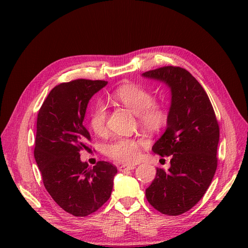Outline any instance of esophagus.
Instances as JSON below:
<instances>
[{
    "instance_id": "obj_1",
    "label": "esophagus",
    "mask_w": 248,
    "mask_h": 248,
    "mask_svg": "<svg viewBox=\"0 0 248 248\" xmlns=\"http://www.w3.org/2000/svg\"><path fill=\"white\" fill-rule=\"evenodd\" d=\"M134 169H136V166H134V164H128V166H127V164H123V166L119 167V170H121V171L132 170Z\"/></svg>"
}]
</instances>
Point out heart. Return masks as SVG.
<instances>
[{"instance_id": "b5f03b06", "label": "heart", "mask_w": 248, "mask_h": 248, "mask_svg": "<svg viewBox=\"0 0 248 248\" xmlns=\"http://www.w3.org/2000/svg\"><path fill=\"white\" fill-rule=\"evenodd\" d=\"M112 98L128 108L139 116L140 121L148 128H159L168 120V112L161 104L153 101L152 92L137 84L118 87L111 94ZM108 111L102 103H97L89 118L91 129L98 136L107 132ZM140 140L117 138L106 146V154L118 162L133 163L140 157Z\"/></svg>"}]
</instances>
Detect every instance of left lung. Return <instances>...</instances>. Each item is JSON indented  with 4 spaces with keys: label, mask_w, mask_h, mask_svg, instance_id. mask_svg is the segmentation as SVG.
Segmentation results:
<instances>
[{
    "label": "left lung",
    "mask_w": 248,
    "mask_h": 248,
    "mask_svg": "<svg viewBox=\"0 0 248 248\" xmlns=\"http://www.w3.org/2000/svg\"><path fill=\"white\" fill-rule=\"evenodd\" d=\"M142 76L164 81L171 92L167 130L152 147L171 157L170 168H157L146 198L157 211L177 216L198 204L212 182L219 126L204 88L186 69L164 66Z\"/></svg>",
    "instance_id": "8db88e82"
}]
</instances>
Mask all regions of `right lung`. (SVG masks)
<instances>
[{
  "label": "right lung",
  "mask_w": 248,
  "mask_h": 248,
  "mask_svg": "<svg viewBox=\"0 0 248 248\" xmlns=\"http://www.w3.org/2000/svg\"><path fill=\"white\" fill-rule=\"evenodd\" d=\"M107 84L84 78L62 82L49 92L37 117L34 156L44 187L60 207L78 217L108 202L117 174L110 162L90 168L79 154L91 140L82 124L89 100Z\"/></svg>",
  "instance_id": "right-lung-1"
}]
</instances>
